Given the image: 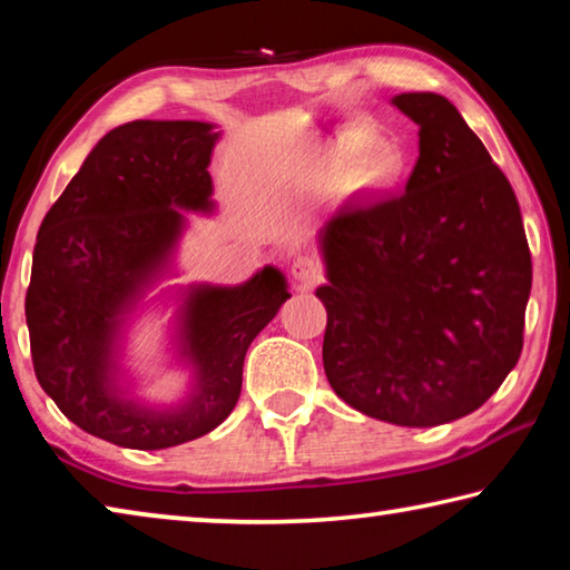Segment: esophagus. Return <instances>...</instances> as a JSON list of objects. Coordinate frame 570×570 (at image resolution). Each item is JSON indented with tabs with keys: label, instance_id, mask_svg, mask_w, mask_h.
<instances>
[{
	"label": "esophagus",
	"instance_id": "1",
	"mask_svg": "<svg viewBox=\"0 0 570 570\" xmlns=\"http://www.w3.org/2000/svg\"><path fill=\"white\" fill-rule=\"evenodd\" d=\"M292 278L298 286L312 288L322 278V268H320V264L314 262V258L296 256L292 262Z\"/></svg>",
	"mask_w": 570,
	"mask_h": 570
}]
</instances>
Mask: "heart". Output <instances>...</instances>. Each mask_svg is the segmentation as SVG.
<instances>
[{
	"label": "heart",
	"mask_w": 570,
	"mask_h": 570,
	"mask_svg": "<svg viewBox=\"0 0 570 570\" xmlns=\"http://www.w3.org/2000/svg\"><path fill=\"white\" fill-rule=\"evenodd\" d=\"M354 135L324 140L308 153L294 186L304 193H330L344 183L354 196H384L407 176V153L394 140H372L363 150Z\"/></svg>",
	"instance_id": "b5f03b06"
}]
</instances>
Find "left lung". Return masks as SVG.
<instances>
[{
    "label": "left lung",
    "mask_w": 570,
    "mask_h": 570,
    "mask_svg": "<svg viewBox=\"0 0 570 570\" xmlns=\"http://www.w3.org/2000/svg\"><path fill=\"white\" fill-rule=\"evenodd\" d=\"M420 128L404 196L324 220V372L366 417L435 428L475 412L523 350L533 282L513 188L455 105L390 100Z\"/></svg>",
    "instance_id": "left-lung-1"
}]
</instances>
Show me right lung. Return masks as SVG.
<instances>
[{"mask_svg": "<svg viewBox=\"0 0 570 570\" xmlns=\"http://www.w3.org/2000/svg\"><path fill=\"white\" fill-rule=\"evenodd\" d=\"M220 130L200 120H132L102 135L47 210L32 256L27 326L35 374L67 420L130 450H166L216 430L234 412L244 360L286 302L264 266L244 284H173L169 365L187 372L176 403H153L124 362L146 296L178 276L186 214L214 216Z\"/></svg>", "mask_w": 570, "mask_h": 570, "instance_id": "1", "label": "right lung"}]
</instances>
